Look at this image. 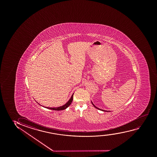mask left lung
<instances>
[{
	"mask_svg": "<svg viewBox=\"0 0 157 157\" xmlns=\"http://www.w3.org/2000/svg\"><path fill=\"white\" fill-rule=\"evenodd\" d=\"M92 103L93 105H94V107L96 108H97V109H98L99 110H102V111H103V112H108V111H106V110H104L100 109H99V108H97V107H96V106H95L94 105V104H93V103H92Z\"/></svg>",
	"mask_w": 157,
	"mask_h": 157,
	"instance_id": "1",
	"label": "left lung"
}]
</instances>
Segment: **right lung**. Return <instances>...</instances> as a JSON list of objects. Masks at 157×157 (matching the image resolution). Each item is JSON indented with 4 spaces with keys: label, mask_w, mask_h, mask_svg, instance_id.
Returning a JSON list of instances; mask_svg holds the SVG:
<instances>
[{
    "label": "right lung",
    "mask_w": 157,
    "mask_h": 157,
    "mask_svg": "<svg viewBox=\"0 0 157 157\" xmlns=\"http://www.w3.org/2000/svg\"><path fill=\"white\" fill-rule=\"evenodd\" d=\"M73 94H72V97H71L70 99L69 100V101L67 102L65 105H62V106H60V107H59L57 108H50V107H45L47 108L48 109H49L54 110H64L67 108L69 107V105H71V103H72V100H73Z\"/></svg>",
    "instance_id": "add662e5"
}]
</instances>
